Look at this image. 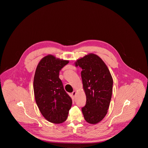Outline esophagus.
Listing matches in <instances>:
<instances>
[{"label":"esophagus","mask_w":148,"mask_h":148,"mask_svg":"<svg viewBox=\"0 0 148 148\" xmlns=\"http://www.w3.org/2000/svg\"><path fill=\"white\" fill-rule=\"evenodd\" d=\"M75 94H76V91H74L73 92H72V95L73 97H75Z\"/></svg>","instance_id":"esophagus-1"}]
</instances>
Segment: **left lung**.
<instances>
[{
  "instance_id": "obj_1",
  "label": "left lung",
  "mask_w": 148,
  "mask_h": 148,
  "mask_svg": "<svg viewBox=\"0 0 148 148\" xmlns=\"http://www.w3.org/2000/svg\"><path fill=\"white\" fill-rule=\"evenodd\" d=\"M75 66L82 69L81 75L87 99L81 109L84 119L89 123H97L107 115L109 108L112 77L102 60L92 53L77 60Z\"/></svg>"
}]
</instances>
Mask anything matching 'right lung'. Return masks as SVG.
<instances>
[{
	"label": "right lung",
	"mask_w": 148,
	"mask_h": 148,
	"mask_svg": "<svg viewBox=\"0 0 148 148\" xmlns=\"http://www.w3.org/2000/svg\"><path fill=\"white\" fill-rule=\"evenodd\" d=\"M69 61L48 55L42 58L36 70L33 89L38 109L48 121L64 122L72 105V99L65 91L59 72Z\"/></svg>",
	"instance_id": "right-lung-1"
}]
</instances>
